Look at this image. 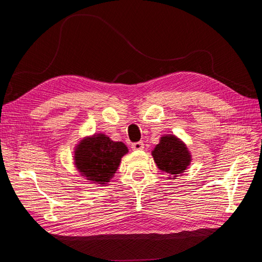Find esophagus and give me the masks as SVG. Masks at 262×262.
<instances>
[{"mask_svg": "<svg viewBox=\"0 0 262 262\" xmlns=\"http://www.w3.org/2000/svg\"><path fill=\"white\" fill-rule=\"evenodd\" d=\"M131 148L134 149V150H137V149H143V148H144V143H143V142H136V143H133V144L131 145Z\"/></svg>", "mask_w": 262, "mask_h": 262, "instance_id": "34e87169", "label": "esophagus"}]
</instances>
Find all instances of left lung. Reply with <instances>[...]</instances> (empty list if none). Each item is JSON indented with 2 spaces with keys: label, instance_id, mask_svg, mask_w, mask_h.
Instances as JSON below:
<instances>
[{
  "label": "left lung",
  "instance_id": "obj_1",
  "mask_svg": "<svg viewBox=\"0 0 262 262\" xmlns=\"http://www.w3.org/2000/svg\"><path fill=\"white\" fill-rule=\"evenodd\" d=\"M152 155L157 167L172 175L173 179L185 172L191 162L186 144L175 136L162 137L160 143L152 150Z\"/></svg>",
  "mask_w": 262,
  "mask_h": 262
}]
</instances>
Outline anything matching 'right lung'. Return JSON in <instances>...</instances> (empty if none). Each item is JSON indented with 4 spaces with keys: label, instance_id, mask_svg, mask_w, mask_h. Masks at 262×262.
<instances>
[{
    "label": "right lung",
    "instance_id": "right-lung-1",
    "mask_svg": "<svg viewBox=\"0 0 262 262\" xmlns=\"http://www.w3.org/2000/svg\"><path fill=\"white\" fill-rule=\"evenodd\" d=\"M128 153L122 142H115L102 133L83 139L75 147L76 169L87 180L106 186L114 177L121 158Z\"/></svg>",
    "mask_w": 262,
    "mask_h": 262
}]
</instances>
